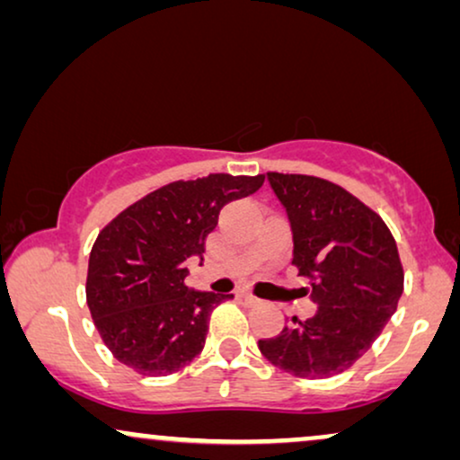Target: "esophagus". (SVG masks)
Here are the masks:
<instances>
[{"mask_svg": "<svg viewBox=\"0 0 460 460\" xmlns=\"http://www.w3.org/2000/svg\"><path fill=\"white\" fill-rule=\"evenodd\" d=\"M238 297H241L244 304H249V305H255V304H260V299L255 297V295H249V293H241L238 295Z\"/></svg>", "mask_w": 460, "mask_h": 460, "instance_id": "esophagus-1", "label": "esophagus"}]
</instances>
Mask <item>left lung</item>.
I'll use <instances>...</instances> for the list:
<instances>
[{"mask_svg":"<svg viewBox=\"0 0 460 460\" xmlns=\"http://www.w3.org/2000/svg\"><path fill=\"white\" fill-rule=\"evenodd\" d=\"M293 230V266L318 310L260 339L274 367L304 379L348 370L381 335L404 291L398 244L376 211L335 181L268 172Z\"/></svg>","mask_w":460,"mask_h":460,"instance_id":"1","label":"left lung"}]
</instances>
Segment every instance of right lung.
<instances>
[{
	"instance_id": "obj_1",
	"label": "right lung",
	"mask_w": 460,
	"mask_h": 460,
	"mask_svg": "<svg viewBox=\"0 0 460 460\" xmlns=\"http://www.w3.org/2000/svg\"><path fill=\"white\" fill-rule=\"evenodd\" d=\"M266 175L209 173L178 180L136 200L100 230L87 263L85 297L106 348L146 376L172 375L205 348L209 316L234 295L188 291V260L230 200Z\"/></svg>"
}]
</instances>
